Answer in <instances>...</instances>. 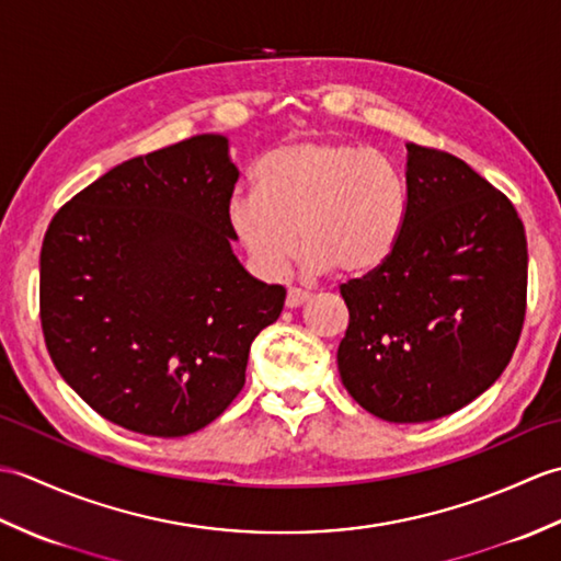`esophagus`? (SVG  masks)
Listing matches in <instances>:
<instances>
[{
  "label": "esophagus",
  "mask_w": 561,
  "mask_h": 561,
  "mask_svg": "<svg viewBox=\"0 0 561 561\" xmlns=\"http://www.w3.org/2000/svg\"><path fill=\"white\" fill-rule=\"evenodd\" d=\"M306 301H311V294L304 291V289H289V294H287V308H299Z\"/></svg>",
  "instance_id": "1"
}]
</instances>
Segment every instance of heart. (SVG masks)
Masks as SVG:
<instances>
[{
  "label": "heart",
  "mask_w": 561,
  "mask_h": 561,
  "mask_svg": "<svg viewBox=\"0 0 561 561\" xmlns=\"http://www.w3.org/2000/svg\"><path fill=\"white\" fill-rule=\"evenodd\" d=\"M253 193L226 207L231 231L267 277L301 267L359 277L398 248L410 209L408 178L396 159L350 141L296 139L262 153Z\"/></svg>",
  "instance_id": "b5f03b06"
}]
</instances>
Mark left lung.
<instances>
[{"instance_id":"left-lung-1","label":"left lung","mask_w":561,"mask_h":561,"mask_svg":"<svg viewBox=\"0 0 561 561\" xmlns=\"http://www.w3.org/2000/svg\"><path fill=\"white\" fill-rule=\"evenodd\" d=\"M408 224L378 270L342 284L350 308L337 368L380 420L432 422L504 374L528 294L516 207L453 153L408 145Z\"/></svg>"}]
</instances>
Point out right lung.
<instances>
[{
    "mask_svg": "<svg viewBox=\"0 0 561 561\" xmlns=\"http://www.w3.org/2000/svg\"><path fill=\"white\" fill-rule=\"evenodd\" d=\"M229 139L197 135L129 159L47 226L41 325L71 390L129 432H199L245 383L250 344L287 289L250 277L226 219Z\"/></svg>",
    "mask_w": 561,
    "mask_h": 561,
    "instance_id": "add662e5",
    "label": "right lung"
}]
</instances>
